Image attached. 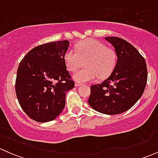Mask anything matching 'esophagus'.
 Listing matches in <instances>:
<instances>
[{"instance_id":"obj_1","label":"esophagus","mask_w":158,"mask_h":158,"mask_svg":"<svg viewBox=\"0 0 158 158\" xmlns=\"http://www.w3.org/2000/svg\"><path fill=\"white\" fill-rule=\"evenodd\" d=\"M81 85H82V83H80V82H76V83H75V85H76V87H79V86H80Z\"/></svg>"}]
</instances>
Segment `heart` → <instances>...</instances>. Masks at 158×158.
<instances>
[{"instance_id": "heart-1", "label": "heart", "mask_w": 158, "mask_h": 158, "mask_svg": "<svg viewBox=\"0 0 158 158\" xmlns=\"http://www.w3.org/2000/svg\"><path fill=\"white\" fill-rule=\"evenodd\" d=\"M65 64L68 70L75 72L82 66L85 67L76 72L73 79L79 82L93 81L98 76L103 79L109 76L117 62V55L113 49L109 48L100 41L88 39L76 46V51L69 49L65 52Z\"/></svg>"}]
</instances>
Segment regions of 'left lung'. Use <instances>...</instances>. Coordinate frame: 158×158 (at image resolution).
<instances>
[{
    "mask_svg": "<svg viewBox=\"0 0 158 158\" xmlns=\"http://www.w3.org/2000/svg\"><path fill=\"white\" fill-rule=\"evenodd\" d=\"M105 39L113 46L118 60L108 79L91 86L88 102L98 112L118 114L130 109L142 95L147 84V65L144 57L126 40L114 36Z\"/></svg>",
    "mask_w": 158,
    "mask_h": 158,
    "instance_id": "left-lung-1",
    "label": "left lung"
}]
</instances>
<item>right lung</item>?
I'll return each mask as SVG.
<instances>
[{
  "instance_id": "obj_1",
  "label": "right lung",
  "mask_w": 158,
  "mask_h": 158,
  "mask_svg": "<svg viewBox=\"0 0 158 158\" xmlns=\"http://www.w3.org/2000/svg\"><path fill=\"white\" fill-rule=\"evenodd\" d=\"M69 46L68 40L40 45L19 64L15 83L17 99L24 112L36 122H50L60 115L66 92L74 88L63 59Z\"/></svg>"
}]
</instances>
